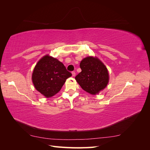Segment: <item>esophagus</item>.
<instances>
[{
    "label": "esophagus",
    "mask_w": 150,
    "mask_h": 150,
    "mask_svg": "<svg viewBox=\"0 0 150 150\" xmlns=\"http://www.w3.org/2000/svg\"><path fill=\"white\" fill-rule=\"evenodd\" d=\"M75 75H76V72L74 71H72V76H75Z\"/></svg>",
    "instance_id": "esophagus-1"
}]
</instances>
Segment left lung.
Listing matches in <instances>:
<instances>
[{"instance_id":"left-lung-1","label":"left lung","mask_w":150,"mask_h":150,"mask_svg":"<svg viewBox=\"0 0 150 150\" xmlns=\"http://www.w3.org/2000/svg\"><path fill=\"white\" fill-rule=\"evenodd\" d=\"M81 72L75 77L77 82L85 91L98 94L106 87L109 74L106 67L97 57H85L80 63Z\"/></svg>"}]
</instances>
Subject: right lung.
I'll return each mask as SVG.
<instances>
[{
	"label": "right lung",
	"mask_w": 150,
	"mask_h": 150,
	"mask_svg": "<svg viewBox=\"0 0 150 150\" xmlns=\"http://www.w3.org/2000/svg\"><path fill=\"white\" fill-rule=\"evenodd\" d=\"M71 76L61 62L46 55L35 65L32 80L39 93L46 98H51L59 91L66 79Z\"/></svg>",
	"instance_id": "obj_1"
}]
</instances>
